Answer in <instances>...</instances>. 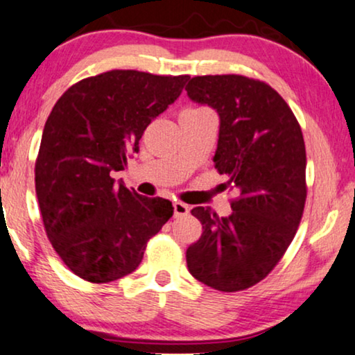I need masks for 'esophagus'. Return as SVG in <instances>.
<instances>
[{"label":"esophagus","instance_id":"1","mask_svg":"<svg viewBox=\"0 0 355 355\" xmlns=\"http://www.w3.org/2000/svg\"><path fill=\"white\" fill-rule=\"evenodd\" d=\"M173 208H174V216H176V218L186 216L187 213H189V210H191V208H189V205H186V203H182V202H174L173 203Z\"/></svg>","mask_w":355,"mask_h":355}]
</instances>
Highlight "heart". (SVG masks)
I'll list each match as a JSON object with an SVG mask.
<instances>
[{"label": "heart", "instance_id": "obj_1", "mask_svg": "<svg viewBox=\"0 0 355 355\" xmlns=\"http://www.w3.org/2000/svg\"><path fill=\"white\" fill-rule=\"evenodd\" d=\"M193 110H200V108H193Z\"/></svg>", "mask_w": 355, "mask_h": 355}]
</instances>
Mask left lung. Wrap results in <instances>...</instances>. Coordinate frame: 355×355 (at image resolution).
Listing matches in <instances>:
<instances>
[{
	"label": "left lung",
	"instance_id": "8db88e82",
	"mask_svg": "<svg viewBox=\"0 0 355 355\" xmlns=\"http://www.w3.org/2000/svg\"><path fill=\"white\" fill-rule=\"evenodd\" d=\"M197 103L220 114L215 168L230 178L232 213L196 207L202 236L186 252L193 278L223 293L260 283L297 232L307 198L302 129L265 82L239 74L197 76L186 85Z\"/></svg>",
	"mask_w": 355,
	"mask_h": 355
}]
</instances>
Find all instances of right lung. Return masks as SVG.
Listing matches in <instances>:
<instances>
[{
  "instance_id": "add662e5",
  "label": "right lung",
  "mask_w": 355,
  "mask_h": 355,
  "mask_svg": "<svg viewBox=\"0 0 355 355\" xmlns=\"http://www.w3.org/2000/svg\"><path fill=\"white\" fill-rule=\"evenodd\" d=\"M189 76L113 69L69 87L53 106L35 162L46 236L64 265L90 283L132 273L171 202L116 186L147 125L181 95Z\"/></svg>"
}]
</instances>
